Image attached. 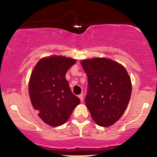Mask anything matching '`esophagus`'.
<instances>
[{"instance_id":"obj_1","label":"esophagus","mask_w":157,"mask_h":157,"mask_svg":"<svg viewBox=\"0 0 157 157\" xmlns=\"http://www.w3.org/2000/svg\"><path fill=\"white\" fill-rule=\"evenodd\" d=\"M78 97H79V98H80V101L82 102V100H83V95H82V94H80Z\"/></svg>"}]
</instances>
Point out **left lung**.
I'll return each instance as SVG.
<instances>
[{"label":"left lung","instance_id":"8db88e82","mask_svg":"<svg viewBox=\"0 0 157 157\" xmlns=\"http://www.w3.org/2000/svg\"><path fill=\"white\" fill-rule=\"evenodd\" d=\"M88 77L86 105L91 117L102 127L112 125L125 112L131 95V82L122 65L107 58L81 62Z\"/></svg>","mask_w":157,"mask_h":157}]
</instances>
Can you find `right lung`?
I'll use <instances>...</instances> for the list:
<instances>
[{
	"mask_svg": "<svg viewBox=\"0 0 157 157\" xmlns=\"http://www.w3.org/2000/svg\"><path fill=\"white\" fill-rule=\"evenodd\" d=\"M76 62L68 57L52 56L39 60L32 71L29 84L32 104L48 125H62L80 103L66 79V72Z\"/></svg>",
	"mask_w": 157,
	"mask_h": 157,
	"instance_id": "1",
	"label": "right lung"
}]
</instances>
